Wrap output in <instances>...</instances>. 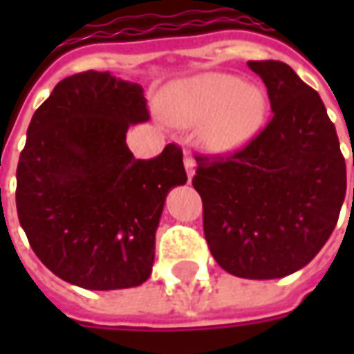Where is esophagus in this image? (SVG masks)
<instances>
[{"label":"esophagus","mask_w":354,"mask_h":354,"mask_svg":"<svg viewBox=\"0 0 354 354\" xmlns=\"http://www.w3.org/2000/svg\"><path fill=\"white\" fill-rule=\"evenodd\" d=\"M183 165H185V172H187L189 182H191L194 176V172H196V163H194L193 156H189V154L183 156Z\"/></svg>","instance_id":"1"}]
</instances>
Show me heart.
I'll return each mask as SVG.
<instances>
[{"mask_svg": "<svg viewBox=\"0 0 354 354\" xmlns=\"http://www.w3.org/2000/svg\"><path fill=\"white\" fill-rule=\"evenodd\" d=\"M268 93L261 84L230 73H200L161 91L158 110L174 127L198 124V141L211 154L239 152L268 119Z\"/></svg>", "mask_w": 354, "mask_h": 354, "instance_id": "heart-1", "label": "heart"}]
</instances>
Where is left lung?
<instances>
[{
	"instance_id": "obj_1",
	"label": "left lung",
	"mask_w": 354,
	"mask_h": 354,
	"mask_svg": "<svg viewBox=\"0 0 354 354\" xmlns=\"http://www.w3.org/2000/svg\"><path fill=\"white\" fill-rule=\"evenodd\" d=\"M274 118L246 149L196 158L204 233L222 268L279 279L307 266L335 230L346 198V160L318 91L277 60H252Z\"/></svg>"
}]
</instances>
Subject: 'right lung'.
<instances>
[{
    "label": "right lung",
    "instance_id": "right-lung-1",
    "mask_svg": "<svg viewBox=\"0 0 354 354\" xmlns=\"http://www.w3.org/2000/svg\"><path fill=\"white\" fill-rule=\"evenodd\" d=\"M149 121L143 88L110 71L60 80L35 112L16 171L19 224L36 257L86 290L143 285L182 150L136 160L128 128Z\"/></svg>",
    "mask_w": 354,
    "mask_h": 354
}]
</instances>
